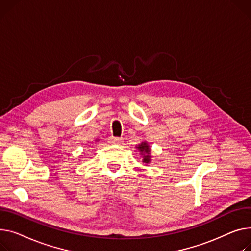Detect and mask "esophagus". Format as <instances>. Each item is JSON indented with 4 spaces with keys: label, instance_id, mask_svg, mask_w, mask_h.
Listing matches in <instances>:
<instances>
[{
    "label": "esophagus",
    "instance_id": "obj_1",
    "mask_svg": "<svg viewBox=\"0 0 251 251\" xmlns=\"http://www.w3.org/2000/svg\"><path fill=\"white\" fill-rule=\"evenodd\" d=\"M110 141L113 144H121L123 139L121 137H114V136H112V137H110Z\"/></svg>",
    "mask_w": 251,
    "mask_h": 251
}]
</instances>
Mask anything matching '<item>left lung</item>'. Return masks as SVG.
I'll use <instances>...</instances> for the list:
<instances>
[{"instance_id": "left-lung-1", "label": "left lung", "mask_w": 251, "mask_h": 251, "mask_svg": "<svg viewBox=\"0 0 251 251\" xmlns=\"http://www.w3.org/2000/svg\"><path fill=\"white\" fill-rule=\"evenodd\" d=\"M137 148L140 150L141 153H144L143 154V162L148 163L150 161V156H149L150 149H149V146L147 145V143L146 142H142Z\"/></svg>"}]
</instances>
